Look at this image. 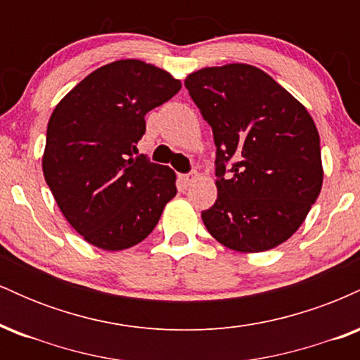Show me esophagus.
Returning <instances> with one entry per match:
<instances>
[{
	"mask_svg": "<svg viewBox=\"0 0 360 360\" xmlns=\"http://www.w3.org/2000/svg\"><path fill=\"white\" fill-rule=\"evenodd\" d=\"M196 177H198L196 172H189V174H181L179 179L184 186H191L194 181H196Z\"/></svg>",
	"mask_w": 360,
	"mask_h": 360,
	"instance_id": "esophagus-1",
	"label": "esophagus"
}]
</instances>
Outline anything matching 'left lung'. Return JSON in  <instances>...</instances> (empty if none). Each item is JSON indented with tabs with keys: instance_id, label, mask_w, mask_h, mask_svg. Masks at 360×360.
I'll use <instances>...</instances> for the list:
<instances>
[{
	"instance_id": "8db88e82",
	"label": "left lung",
	"mask_w": 360,
	"mask_h": 360,
	"mask_svg": "<svg viewBox=\"0 0 360 360\" xmlns=\"http://www.w3.org/2000/svg\"><path fill=\"white\" fill-rule=\"evenodd\" d=\"M184 86L217 146L218 198L201 212L208 232L237 252L286 242L323 183L320 135L307 108L249 64L200 69Z\"/></svg>"
}]
</instances>
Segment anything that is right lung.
Masks as SVG:
<instances>
[{
	"mask_svg": "<svg viewBox=\"0 0 360 360\" xmlns=\"http://www.w3.org/2000/svg\"><path fill=\"white\" fill-rule=\"evenodd\" d=\"M179 89L181 81L155 65L117 60L86 76L53 110L44 177L65 220L91 245H137L176 196L174 171L134 152L146 115Z\"/></svg>",
	"mask_w": 360,
	"mask_h": 360,
	"instance_id": "right-lung-1",
	"label": "right lung"
}]
</instances>
